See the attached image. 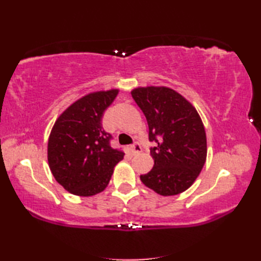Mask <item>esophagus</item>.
<instances>
[{
	"mask_svg": "<svg viewBox=\"0 0 261 261\" xmlns=\"http://www.w3.org/2000/svg\"><path fill=\"white\" fill-rule=\"evenodd\" d=\"M130 150H131V152L132 153H138V152H140L141 151V146H140V143H138V142H135L134 145L132 146H130Z\"/></svg>",
	"mask_w": 261,
	"mask_h": 261,
	"instance_id": "1",
	"label": "esophagus"
}]
</instances>
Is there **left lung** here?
Returning a JSON list of instances; mask_svg holds the SVG:
<instances>
[{
    "mask_svg": "<svg viewBox=\"0 0 261 261\" xmlns=\"http://www.w3.org/2000/svg\"><path fill=\"white\" fill-rule=\"evenodd\" d=\"M149 126L154 162L140 179L159 195L171 196L190 188L206 160V134L196 109L179 93L165 86L131 91Z\"/></svg>",
    "mask_w": 261,
    "mask_h": 261,
    "instance_id": "obj_1",
    "label": "left lung"
}]
</instances>
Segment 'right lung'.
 <instances>
[{"instance_id": "1", "label": "right lung", "mask_w": 261, "mask_h": 261, "mask_svg": "<svg viewBox=\"0 0 261 261\" xmlns=\"http://www.w3.org/2000/svg\"><path fill=\"white\" fill-rule=\"evenodd\" d=\"M119 90L87 94L66 109L55 122L48 140L49 168L66 191L79 196L103 192L124 152L110 145L102 118Z\"/></svg>"}]
</instances>
